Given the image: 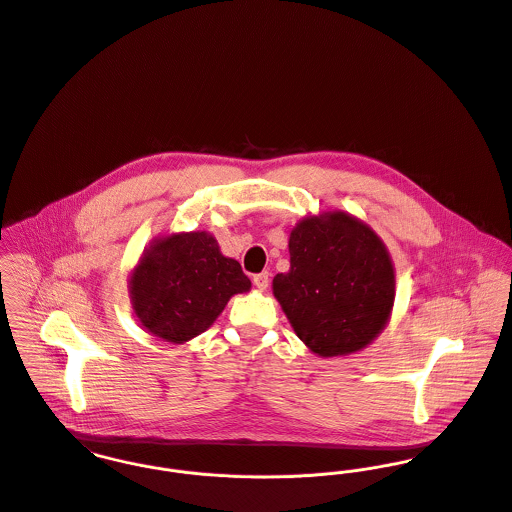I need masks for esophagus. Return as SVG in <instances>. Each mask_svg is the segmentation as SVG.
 <instances>
[{
    "instance_id": "34e87169",
    "label": "esophagus",
    "mask_w": 512,
    "mask_h": 512,
    "mask_svg": "<svg viewBox=\"0 0 512 512\" xmlns=\"http://www.w3.org/2000/svg\"><path fill=\"white\" fill-rule=\"evenodd\" d=\"M253 284H255L259 290H267V286H269V273L265 271V273L255 275V277H253Z\"/></svg>"
}]
</instances>
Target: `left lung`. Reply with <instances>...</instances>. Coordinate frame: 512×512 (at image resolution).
<instances>
[{"instance_id": "8db88e82", "label": "left lung", "mask_w": 512, "mask_h": 512, "mask_svg": "<svg viewBox=\"0 0 512 512\" xmlns=\"http://www.w3.org/2000/svg\"><path fill=\"white\" fill-rule=\"evenodd\" d=\"M290 269L273 279L294 334L320 357L361 351L391 320L395 265L383 239L334 210L302 218L288 237Z\"/></svg>"}]
</instances>
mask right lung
Wrapping results in <instances>:
<instances>
[{
	"label": "right lung",
	"instance_id": "obj_1",
	"mask_svg": "<svg viewBox=\"0 0 512 512\" xmlns=\"http://www.w3.org/2000/svg\"><path fill=\"white\" fill-rule=\"evenodd\" d=\"M251 290L241 265L222 255L208 231H178L151 241L129 275L139 324L171 343L206 332L233 294Z\"/></svg>",
	"mask_w": 512,
	"mask_h": 512
}]
</instances>
